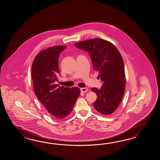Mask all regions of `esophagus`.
Wrapping results in <instances>:
<instances>
[{
    "instance_id": "34e87169",
    "label": "esophagus",
    "mask_w": 160,
    "mask_h": 160,
    "mask_svg": "<svg viewBox=\"0 0 160 160\" xmlns=\"http://www.w3.org/2000/svg\"><path fill=\"white\" fill-rule=\"evenodd\" d=\"M80 91H81V92H87L88 91V88H87V87L82 88H80Z\"/></svg>"
}]
</instances>
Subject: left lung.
Wrapping results in <instances>:
<instances>
[{"label":"left lung","instance_id":"8db88e82","mask_svg":"<svg viewBox=\"0 0 160 160\" xmlns=\"http://www.w3.org/2000/svg\"><path fill=\"white\" fill-rule=\"evenodd\" d=\"M74 44L90 53L94 70L99 72L103 82L101 88L91 89L97 95L93 103L95 109L104 115L112 114L121 103L125 88L124 65L120 52L111 42L99 38Z\"/></svg>","mask_w":160,"mask_h":160}]
</instances>
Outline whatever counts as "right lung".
<instances>
[{
	"mask_svg": "<svg viewBox=\"0 0 160 160\" xmlns=\"http://www.w3.org/2000/svg\"><path fill=\"white\" fill-rule=\"evenodd\" d=\"M66 46L49 47L36 56L32 66V78L37 98L55 119L67 117L73 108L80 90L55 84L59 73V55Z\"/></svg>",
	"mask_w": 160,
	"mask_h": 160,
	"instance_id": "obj_1",
	"label": "right lung"
}]
</instances>
